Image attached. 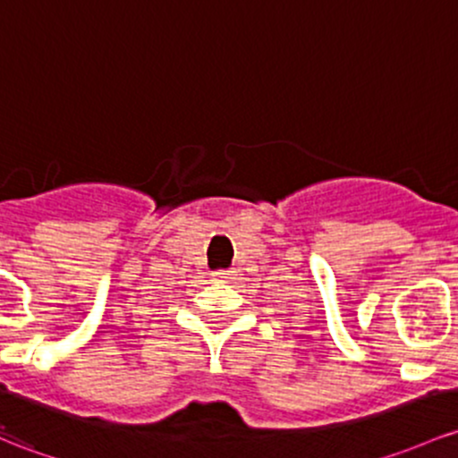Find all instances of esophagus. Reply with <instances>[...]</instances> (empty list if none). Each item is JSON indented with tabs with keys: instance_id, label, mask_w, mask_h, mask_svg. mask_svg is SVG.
Segmentation results:
<instances>
[{
	"instance_id": "34e87169",
	"label": "esophagus",
	"mask_w": 458,
	"mask_h": 458,
	"mask_svg": "<svg viewBox=\"0 0 458 458\" xmlns=\"http://www.w3.org/2000/svg\"><path fill=\"white\" fill-rule=\"evenodd\" d=\"M213 276H215V278H219V281H225V278L233 276V272H230V269H219V272H215Z\"/></svg>"
}]
</instances>
